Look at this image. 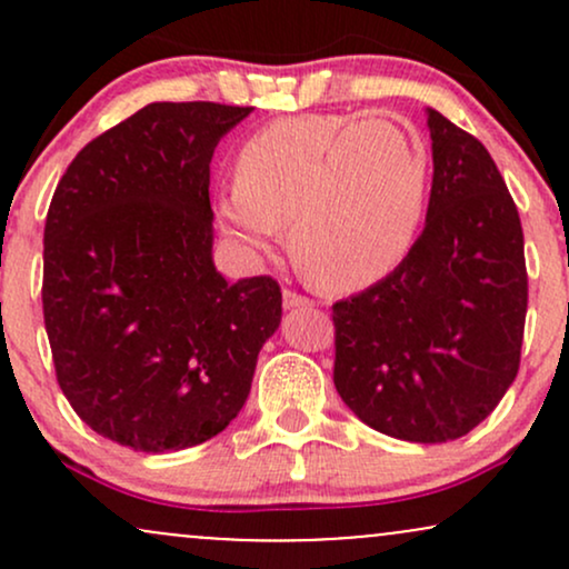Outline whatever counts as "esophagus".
I'll return each instance as SVG.
<instances>
[{
    "instance_id": "1",
    "label": "esophagus",
    "mask_w": 569,
    "mask_h": 569,
    "mask_svg": "<svg viewBox=\"0 0 569 569\" xmlns=\"http://www.w3.org/2000/svg\"><path fill=\"white\" fill-rule=\"evenodd\" d=\"M283 305L289 307V310H293V307H312L316 302H312L310 297H305V293H297L291 289L283 291Z\"/></svg>"
}]
</instances>
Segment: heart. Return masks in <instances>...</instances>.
Listing matches in <instances>:
<instances>
[{"mask_svg": "<svg viewBox=\"0 0 569 569\" xmlns=\"http://www.w3.org/2000/svg\"><path fill=\"white\" fill-rule=\"evenodd\" d=\"M428 194L430 154L415 128L390 117L297 114L248 136L217 213L253 251L289 221L293 264L326 291H352L403 262Z\"/></svg>", "mask_w": 569, "mask_h": 569, "instance_id": "obj_1", "label": "heart"}]
</instances>
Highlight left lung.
I'll return each mask as SVG.
<instances>
[{
  "instance_id": "1",
  "label": "left lung",
  "mask_w": 569,
  "mask_h": 569,
  "mask_svg": "<svg viewBox=\"0 0 569 569\" xmlns=\"http://www.w3.org/2000/svg\"><path fill=\"white\" fill-rule=\"evenodd\" d=\"M433 187L403 262L335 302V385L358 420L401 441L471 433L511 388L527 318L525 232L476 136L428 109Z\"/></svg>"
}]
</instances>
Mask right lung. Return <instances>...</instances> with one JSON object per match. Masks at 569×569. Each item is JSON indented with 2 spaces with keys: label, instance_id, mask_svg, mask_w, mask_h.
<instances>
[{
  "label": "right lung",
  "instance_id": "1",
  "mask_svg": "<svg viewBox=\"0 0 569 569\" xmlns=\"http://www.w3.org/2000/svg\"><path fill=\"white\" fill-rule=\"evenodd\" d=\"M251 107L149 103L80 149L44 221L42 310L56 380L103 439L176 452L243 409L280 286L211 259L213 149Z\"/></svg>",
  "mask_w": 569,
  "mask_h": 569
}]
</instances>
